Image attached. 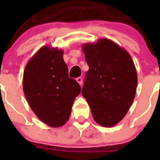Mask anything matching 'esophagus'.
<instances>
[{
	"label": "esophagus",
	"instance_id": "1",
	"mask_svg": "<svg viewBox=\"0 0 160 160\" xmlns=\"http://www.w3.org/2000/svg\"><path fill=\"white\" fill-rule=\"evenodd\" d=\"M76 81L79 83V85H80V86H82V78L81 77L78 78L76 79Z\"/></svg>",
	"mask_w": 160,
	"mask_h": 160
}]
</instances>
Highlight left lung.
Listing matches in <instances>:
<instances>
[{"instance_id":"obj_1","label":"left lung","mask_w":160,"mask_h":160,"mask_svg":"<svg viewBox=\"0 0 160 160\" xmlns=\"http://www.w3.org/2000/svg\"><path fill=\"white\" fill-rule=\"evenodd\" d=\"M89 66L82 94L93 118L99 125L112 128L125 117L136 93L137 72L125 49L107 38L82 45Z\"/></svg>"}]
</instances>
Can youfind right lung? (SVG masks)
I'll return each mask as SVG.
<instances>
[{
  "instance_id": "obj_1",
  "label": "right lung",
  "mask_w": 160,
  "mask_h": 160,
  "mask_svg": "<svg viewBox=\"0 0 160 160\" xmlns=\"http://www.w3.org/2000/svg\"><path fill=\"white\" fill-rule=\"evenodd\" d=\"M23 91L37 117L51 128H59L70 118L81 87L68 76L62 49L44 46L25 66Z\"/></svg>"
}]
</instances>
